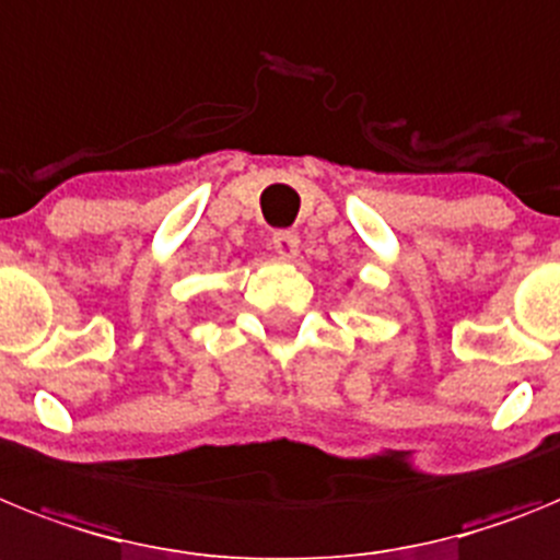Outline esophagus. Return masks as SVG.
<instances>
[{"instance_id":"34e87169","label":"esophagus","mask_w":560,"mask_h":560,"mask_svg":"<svg viewBox=\"0 0 560 560\" xmlns=\"http://www.w3.org/2000/svg\"><path fill=\"white\" fill-rule=\"evenodd\" d=\"M270 245H273V250L279 253L281 259H293L295 253H299V236L293 231H276L270 236Z\"/></svg>"}]
</instances>
